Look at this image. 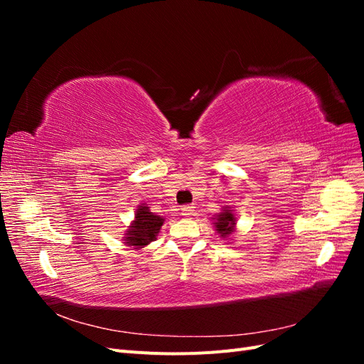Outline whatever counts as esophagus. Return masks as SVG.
<instances>
[{
  "mask_svg": "<svg viewBox=\"0 0 364 364\" xmlns=\"http://www.w3.org/2000/svg\"><path fill=\"white\" fill-rule=\"evenodd\" d=\"M194 214V206H191V205H185V206H182V215H185V217H191Z\"/></svg>",
  "mask_w": 364,
  "mask_h": 364,
  "instance_id": "obj_1",
  "label": "esophagus"
}]
</instances>
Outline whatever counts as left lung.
<instances>
[{"label":"left lung","mask_w":364,"mask_h":364,"mask_svg":"<svg viewBox=\"0 0 364 364\" xmlns=\"http://www.w3.org/2000/svg\"><path fill=\"white\" fill-rule=\"evenodd\" d=\"M214 225L218 230V234H222V237H228L229 234H232L235 226V217L232 211H230V209H225L223 213H220Z\"/></svg>","instance_id":"left-lung-1"}]
</instances>
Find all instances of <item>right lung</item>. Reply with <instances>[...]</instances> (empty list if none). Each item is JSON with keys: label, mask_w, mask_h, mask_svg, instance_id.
I'll use <instances>...</instances> for the list:
<instances>
[{"label": "right lung", "mask_w": 364, "mask_h": 364, "mask_svg": "<svg viewBox=\"0 0 364 364\" xmlns=\"http://www.w3.org/2000/svg\"><path fill=\"white\" fill-rule=\"evenodd\" d=\"M164 223V218L149 211L147 206H139L136 209L135 222L130 226L126 235V243L129 246L142 247L147 246L150 241L156 238L159 229Z\"/></svg>", "instance_id": "obj_1"}]
</instances>
